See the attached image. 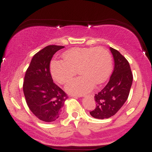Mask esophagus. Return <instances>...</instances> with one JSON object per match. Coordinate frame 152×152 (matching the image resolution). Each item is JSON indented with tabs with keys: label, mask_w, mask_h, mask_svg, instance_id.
<instances>
[{
	"label": "esophagus",
	"mask_w": 152,
	"mask_h": 152,
	"mask_svg": "<svg viewBox=\"0 0 152 152\" xmlns=\"http://www.w3.org/2000/svg\"><path fill=\"white\" fill-rule=\"evenodd\" d=\"M76 97H84V95H82V96H76Z\"/></svg>",
	"instance_id": "esophagus-1"
}]
</instances>
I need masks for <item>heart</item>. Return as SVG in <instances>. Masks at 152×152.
<instances>
[{
    "label": "heart",
    "instance_id": "1",
    "mask_svg": "<svg viewBox=\"0 0 152 152\" xmlns=\"http://www.w3.org/2000/svg\"><path fill=\"white\" fill-rule=\"evenodd\" d=\"M112 70V58L102 47L74 48L63 55V61H53L50 73L61 84L67 83L76 73L81 74L66 86L69 93L81 95L90 91L96 85L102 84Z\"/></svg>",
    "mask_w": 152,
    "mask_h": 152
}]
</instances>
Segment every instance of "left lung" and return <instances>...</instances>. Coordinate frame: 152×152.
<instances>
[{
  "label": "left lung",
  "mask_w": 152,
  "mask_h": 152,
  "mask_svg": "<svg viewBox=\"0 0 152 152\" xmlns=\"http://www.w3.org/2000/svg\"><path fill=\"white\" fill-rule=\"evenodd\" d=\"M114 60V69L109 81L95 94L96 105L90 114L94 118L104 119L114 116L126 102L133 81L128 61L117 50L110 48Z\"/></svg>",
  "instance_id": "left-lung-1"
}]
</instances>
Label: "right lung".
<instances>
[{
	"label": "right lung",
	"instance_id": "1",
	"mask_svg": "<svg viewBox=\"0 0 152 152\" xmlns=\"http://www.w3.org/2000/svg\"><path fill=\"white\" fill-rule=\"evenodd\" d=\"M64 46L50 45L36 53L24 77V96L28 106L38 118L45 122L58 119L67 95L53 83L50 73L53 56Z\"/></svg>",
	"mask_w": 152,
	"mask_h": 152
}]
</instances>
